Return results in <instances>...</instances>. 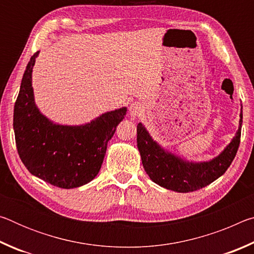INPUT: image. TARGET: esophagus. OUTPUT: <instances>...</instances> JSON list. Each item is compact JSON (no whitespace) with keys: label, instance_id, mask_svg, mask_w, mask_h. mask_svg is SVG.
<instances>
[{"label":"esophagus","instance_id":"esophagus-1","mask_svg":"<svg viewBox=\"0 0 254 254\" xmlns=\"http://www.w3.org/2000/svg\"><path fill=\"white\" fill-rule=\"evenodd\" d=\"M128 111H130L131 117L137 118V117H140L141 114H142L143 106L141 105L139 102H134V103H132V104L130 105V109H128Z\"/></svg>","mask_w":254,"mask_h":254}]
</instances>
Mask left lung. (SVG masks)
<instances>
[{
    "label": "left lung",
    "instance_id": "left-lung-1",
    "mask_svg": "<svg viewBox=\"0 0 254 254\" xmlns=\"http://www.w3.org/2000/svg\"><path fill=\"white\" fill-rule=\"evenodd\" d=\"M240 118L239 130L230 144L217 157L203 162H189L168 152L150 136L143 124L139 123L136 142L145 173L159 186L177 192L195 191L207 186L225 173L238 152L242 112Z\"/></svg>",
    "mask_w": 254,
    "mask_h": 254
}]
</instances>
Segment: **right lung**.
Returning a JSON list of instances; mask_svg holds the SVG:
<instances>
[{
    "label": "right lung",
    "instance_id": "obj_1",
    "mask_svg": "<svg viewBox=\"0 0 254 254\" xmlns=\"http://www.w3.org/2000/svg\"><path fill=\"white\" fill-rule=\"evenodd\" d=\"M39 51L28 64L13 114L16 149L33 176L59 188H76L96 177L107 142L127 114V107L106 112L84 126L51 122L34 103L32 68Z\"/></svg>",
    "mask_w": 254,
    "mask_h": 254
}]
</instances>
